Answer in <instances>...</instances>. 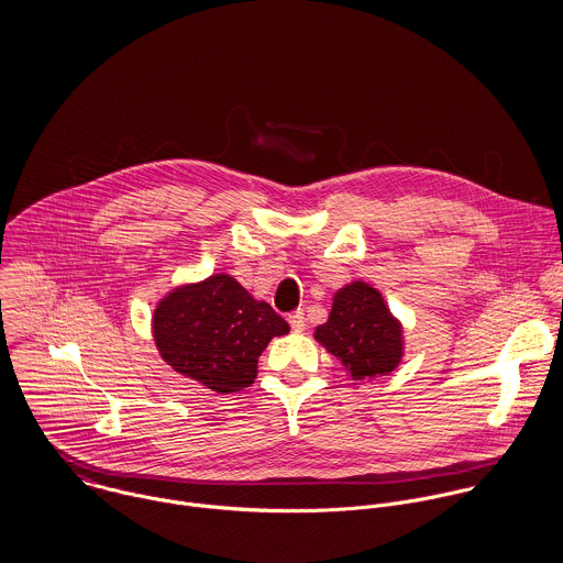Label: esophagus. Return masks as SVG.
Returning <instances> with one entry per match:
<instances>
[{"mask_svg":"<svg viewBox=\"0 0 563 563\" xmlns=\"http://www.w3.org/2000/svg\"><path fill=\"white\" fill-rule=\"evenodd\" d=\"M288 321H290V327H292L297 333H301V331L306 329V314H303L301 310H297L295 314H290Z\"/></svg>","mask_w":563,"mask_h":563,"instance_id":"34e87169","label":"esophagus"}]
</instances>
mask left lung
Returning <instances> with one entry per match:
<instances>
[{
    "instance_id": "8db88e82",
    "label": "left lung",
    "mask_w": 563,
    "mask_h": 563,
    "mask_svg": "<svg viewBox=\"0 0 563 563\" xmlns=\"http://www.w3.org/2000/svg\"><path fill=\"white\" fill-rule=\"evenodd\" d=\"M353 379L390 375L402 357V329L379 290L364 282L340 288L327 322L314 331Z\"/></svg>"
}]
</instances>
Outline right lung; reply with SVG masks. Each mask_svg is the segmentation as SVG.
<instances>
[{
	"label": "right lung",
	"instance_id": "1",
	"mask_svg": "<svg viewBox=\"0 0 563 563\" xmlns=\"http://www.w3.org/2000/svg\"><path fill=\"white\" fill-rule=\"evenodd\" d=\"M288 331L266 301H255L225 273L175 288L154 312L162 360L223 395L251 386L266 344Z\"/></svg>",
	"mask_w": 563,
	"mask_h": 563
}]
</instances>
